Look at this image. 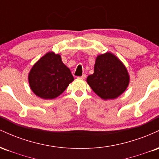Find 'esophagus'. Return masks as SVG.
Returning a JSON list of instances; mask_svg holds the SVG:
<instances>
[{"mask_svg":"<svg viewBox=\"0 0 159 159\" xmlns=\"http://www.w3.org/2000/svg\"><path fill=\"white\" fill-rule=\"evenodd\" d=\"M78 78H81V79H85L86 78V75L85 74H83L81 76V77H78Z\"/></svg>","mask_w":159,"mask_h":159,"instance_id":"34e87169","label":"esophagus"}]
</instances>
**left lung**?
<instances>
[{
  "mask_svg": "<svg viewBox=\"0 0 159 159\" xmlns=\"http://www.w3.org/2000/svg\"><path fill=\"white\" fill-rule=\"evenodd\" d=\"M126 67L114 54L106 52L97 56L94 72L87 78L92 90L104 100L114 99L123 94L129 84Z\"/></svg>",
  "mask_w": 159,
  "mask_h": 159,
  "instance_id": "left-lung-1",
  "label": "left lung"
}]
</instances>
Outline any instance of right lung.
<instances>
[{
	"label": "right lung",
	"instance_id": "1",
	"mask_svg": "<svg viewBox=\"0 0 159 159\" xmlns=\"http://www.w3.org/2000/svg\"><path fill=\"white\" fill-rule=\"evenodd\" d=\"M74 81L71 71L60 54L48 52L33 66L28 74L30 89L44 99H53L63 93Z\"/></svg>",
	"mask_w": 159,
	"mask_h": 159
}]
</instances>
